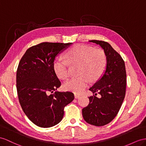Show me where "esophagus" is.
<instances>
[{"mask_svg": "<svg viewBox=\"0 0 146 146\" xmlns=\"http://www.w3.org/2000/svg\"><path fill=\"white\" fill-rule=\"evenodd\" d=\"M80 97H81V96H80V95H78V94H74V98H75V99H78V98H80Z\"/></svg>", "mask_w": 146, "mask_h": 146, "instance_id": "esophagus-1", "label": "esophagus"}]
</instances>
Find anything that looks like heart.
<instances>
[{
  "mask_svg": "<svg viewBox=\"0 0 146 146\" xmlns=\"http://www.w3.org/2000/svg\"><path fill=\"white\" fill-rule=\"evenodd\" d=\"M66 61L56 59L53 67L57 76L65 80L70 75L68 62L72 65H79L80 76L72 78L63 85L65 90L81 94L88 87L90 80L92 81L98 80L105 72L107 60L106 55L101 49L88 45L77 44L72 47L65 55Z\"/></svg>",
  "mask_w": 146,
  "mask_h": 146,
  "instance_id": "obj_1",
  "label": "heart"
}]
</instances>
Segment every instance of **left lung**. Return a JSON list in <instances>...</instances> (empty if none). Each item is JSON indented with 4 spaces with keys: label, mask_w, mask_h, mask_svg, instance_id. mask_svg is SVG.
Wrapping results in <instances>:
<instances>
[{
    "label": "left lung",
    "mask_w": 146,
    "mask_h": 146,
    "mask_svg": "<svg viewBox=\"0 0 146 146\" xmlns=\"http://www.w3.org/2000/svg\"><path fill=\"white\" fill-rule=\"evenodd\" d=\"M101 47L107 57L106 70L103 76L89 90L95 93L90 96L89 105L82 110L83 118L89 124L104 126L115 118L120 109L126 93V74L125 62L110 44L105 41L91 40ZM98 92L100 98L95 96Z\"/></svg>",
    "instance_id": "left-lung-1"
}]
</instances>
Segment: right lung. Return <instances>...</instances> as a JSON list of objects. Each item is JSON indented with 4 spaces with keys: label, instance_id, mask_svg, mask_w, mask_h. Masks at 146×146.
<instances>
[{
    "label": "right lung",
    "instance_id": "obj_1",
    "mask_svg": "<svg viewBox=\"0 0 146 146\" xmlns=\"http://www.w3.org/2000/svg\"><path fill=\"white\" fill-rule=\"evenodd\" d=\"M72 44L42 42L32 46L18 65L17 89L20 104L28 118L41 128L60 122L64 107L74 98L72 92L56 91L61 82L53 67L57 55Z\"/></svg>",
    "mask_w": 146,
    "mask_h": 146
}]
</instances>
